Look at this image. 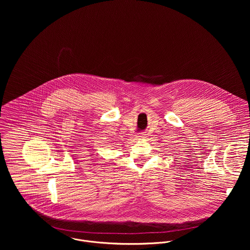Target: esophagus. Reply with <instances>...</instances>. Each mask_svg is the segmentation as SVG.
<instances>
[{
	"label": "esophagus",
	"mask_w": 250,
	"mask_h": 250,
	"mask_svg": "<svg viewBox=\"0 0 250 250\" xmlns=\"http://www.w3.org/2000/svg\"><path fill=\"white\" fill-rule=\"evenodd\" d=\"M145 136H146V133L145 132H143V133H140V138H145Z\"/></svg>",
	"instance_id": "1"
}]
</instances>
